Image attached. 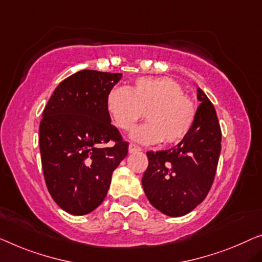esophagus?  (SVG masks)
<instances>
[{
	"instance_id": "34e87169",
	"label": "esophagus",
	"mask_w": 262,
	"mask_h": 262,
	"mask_svg": "<svg viewBox=\"0 0 262 262\" xmlns=\"http://www.w3.org/2000/svg\"><path fill=\"white\" fill-rule=\"evenodd\" d=\"M128 150H129V153H134V151L141 150V148H140V147L138 146V144L129 143V147H128Z\"/></svg>"
}]
</instances>
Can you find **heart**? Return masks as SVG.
I'll list each match as a JSON object with an SVG mask.
<instances>
[{
	"instance_id": "obj_1",
	"label": "heart",
	"mask_w": 262,
	"mask_h": 262,
	"mask_svg": "<svg viewBox=\"0 0 262 262\" xmlns=\"http://www.w3.org/2000/svg\"><path fill=\"white\" fill-rule=\"evenodd\" d=\"M107 111L113 123L123 132H130L144 113L148 122L132 135L142 143L181 141L196 118L192 97L170 77L143 76L126 88H113L107 96Z\"/></svg>"
}]
</instances>
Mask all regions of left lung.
<instances>
[{"label": "left lung", "mask_w": 262, "mask_h": 262, "mask_svg": "<svg viewBox=\"0 0 262 262\" xmlns=\"http://www.w3.org/2000/svg\"><path fill=\"white\" fill-rule=\"evenodd\" d=\"M201 104L193 127L170 149L147 151L142 187L151 205L169 216H182L205 200L215 178L221 128L215 108L198 89Z\"/></svg>", "instance_id": "8db88e82"}]
</instances>
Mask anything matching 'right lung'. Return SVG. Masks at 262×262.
Segmentation results:
<instances>
[{"label":"right lung","instance_id":"add662e5","mask_svg":"<svg viewBox=\"0 0 262 262\" xmlns=\"http://www.w3.org/2000/svg\"><path fill=\"white\" fill-rule=\"evenodd\" d=\"M122 74L80 70L57 85L40 123L45 181L54 201L84 215L106 198L112 174L128 153L111 123L107 96ZM112 141L113 146L102 147Z\"/></svg>","mask_w":262,"mask_h":262}]
</instances>
